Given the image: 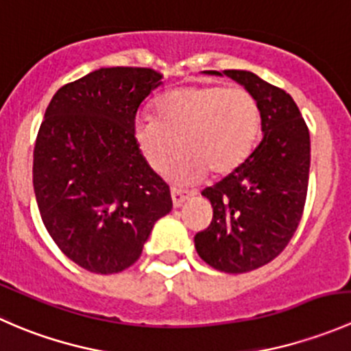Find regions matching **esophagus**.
<instances>
[{
  "label": "esophagus",
  "instance_id": "34e87169",
  "mask_svg": "<svg viewBox=\"0 0 351 351\" xmlns=\"http://www.w3.org/2000/svg\"><path fill=\"white\" fill-rule=\"evenodd\" d=\"M190 197H192V193L183 192V190H178V189H171V198H173V205H175V207H182L183 202Z\"/></svg>",
  "mask_w": 351,
  "mask_h": 351
}]
</instances>
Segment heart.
<instances>
[{
  "mask_svg": "<svg viewBox=\"0 0 351 351\" xmlns=\"http://www.w3.org/2000/svg\"><path fill=\"white\" fill-rule=\"evenodd\" d=\"M261 127L256 98L239 86H185L156 104V117H137L134 143L154 171L173 183H195L208 171L229 175L250 158Z\"/></svg>",
  "mask_w": 351,
  "mask_h": 351,
  "instance_id": "heart-1",
  "label": "heart"
}]
</instances>
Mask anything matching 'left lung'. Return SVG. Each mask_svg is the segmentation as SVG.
Masks as SVG:
<instances>
[{
    "label": "left lung",
    "instance_id": "left-lung-1",
    "mask_svg": "<svg viewBox=\"0 0 351 351\" xmlns=\"http://www.w3.org/2000/svg\"><path fill=\"white\" fill-rule=\"evenodd\" d=\"M207 73L238 81L261 112L263 139L239 168L202 192L214 215L195 234L205 263L226 274H246L277 258L299 226L309 183V129L292 97L254 73Z\"/></svg>",
    "mask_w": 351,
    "mask_h": 351
}]
</instances>
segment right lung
I'll use <instances>...</instances> for the list:
<instances>
[{
    "label": "right lung",
    "instance_id": "1",
    "mask_svg": "<svg viewBox=\"0 0 351 351\" xmlns=\"http://www.w3.org/2000/svg\"><path fill=\"white\" fill-rule=\"evenodd\" d=\"M162 74L101 67L59 88L34 149V190L45 229L81 268L110 275L139 260L169 186L134 143L137 110Z\"/></svg>",
    "mask_w": 351,
    "mask_h": 351
}]
</instances>
